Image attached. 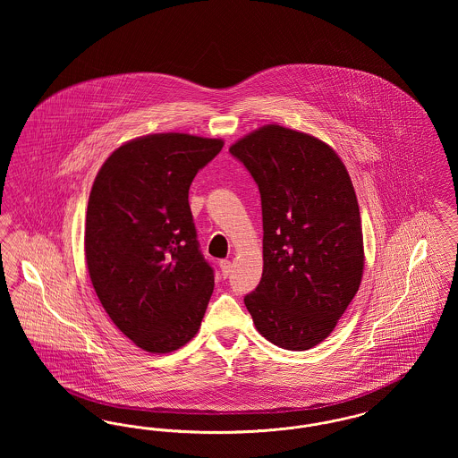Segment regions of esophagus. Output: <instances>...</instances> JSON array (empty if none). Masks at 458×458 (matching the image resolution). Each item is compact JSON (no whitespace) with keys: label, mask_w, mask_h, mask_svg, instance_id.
Wrapping results in <instances>:
<instances>
[{"label":"esophagus","mask_w":458,"mask_h":458,"mask_svg":"<svg viewBox=\"0 0 458 458\" xmlns=\"http://www.w3.org/2000/svg\"><path fill=\"white\" fill-rule=\"evenodd\" d=\"M219 269H221V275H223L225 278H228L230 273H232V262L228 261V259L219 261Z\"/></svg>","instance_id":"esophagus-1"}]
</instances>
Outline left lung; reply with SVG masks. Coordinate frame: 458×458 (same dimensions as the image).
Returning <instances> with one entry per match:
<instances>
[{
	"mask_svg": "<svg viewBox=\"0 0 458 458\" xmlns=\"http://www.w3.org/2000/svg\"><path fill=\"white\" fill-rule=\"evenodd\" d=\"M230 154L261 194L264 266L245 307L271 344L312 349L362 280V226L349 174L323 140L280 125L249 133Z\"/></svg>",
	"mask_w": 458,
	"mask_h": 458,
	"instance_id": "obj_1",
	"label": "left lung"
}]
</instances>
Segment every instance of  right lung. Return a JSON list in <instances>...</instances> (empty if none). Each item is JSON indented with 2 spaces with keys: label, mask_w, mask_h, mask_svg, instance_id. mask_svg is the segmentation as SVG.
I'll return each instance as SVG.
<instances>
[{
  "label": "right lung",
  "mask_w": 458,
  "mask_h": 458,
  "mask_svg": "<svg viewBox=\"0 0 458 458\" xmlns=\"http://www.w3.org/2000/svg\"><path fill=\"white\" fill-rule=\"evenodd\" d=\"M223 140L154 133L118 148L89 196L86 259L111 321L153 353L194 338L215 286L204 259L189 189Z\"/></svg>",
  "instance_id": "right-lung-1"
}]
</instances>
